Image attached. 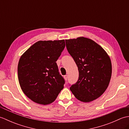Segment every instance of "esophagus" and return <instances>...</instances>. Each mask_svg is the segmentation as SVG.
<instances>
[{
  "label": "esophagus",
  "instance_id": "1",
  "mask_svg": "<svg viewBox=\"0 0 129 129\" xmlns=\"http://www.w3.org/2000/svg\"><path fill=\"white\" fill-rule=\"evenodd\" d=\"M64 79H65V80L67 81V80H68V75H64Z\"/></svg>",
  "mask_w": 129,
  "mask_h": 129
}]
</instances>
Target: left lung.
Segmentation results:
<instances>
[{
    "label": "left lung",
    "instance_id": "1",
    "mask_svg": "<svg viewBox=\"0 0 129 129\" xmlns=\"http://www.w3.org/2000/svg\"><path fill=\"white\" fill-rule=\"evenodd\" d=\"M67 49L79 70L77 82L70 89L83 102L99 98L110 83L112 66L110 57L104 49L92 40L84 37L65 40Z\"/></svg>",
    "mask_w": 129,
    "mask_h": 129
}]
</instances>
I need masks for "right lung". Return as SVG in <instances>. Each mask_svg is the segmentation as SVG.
<instances>
[{"instance_id": "right-lung-1", "label": "right lung", "mask_w": 129, "mask_h": 129, "mask_svg": "<svg viewBox=\"0 0 129 129\" xmlns=\"http://www.w3.org/2000/svg\"><path fill=\"white\" fill-rule=\"evenodd\" d=\"M65 46L64 40L39 41L20 57L18 65L19 84L34 102L51 104L64 88L65 80L56 61Z\"/></svg>"}]
</instances>
